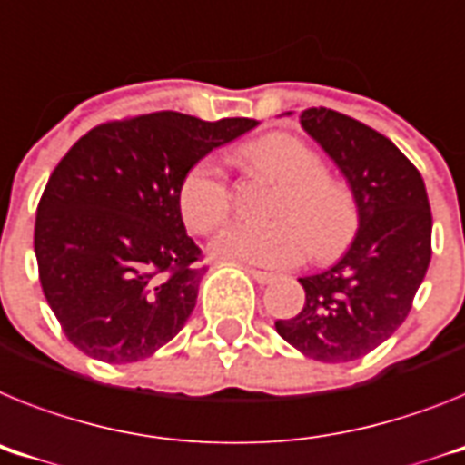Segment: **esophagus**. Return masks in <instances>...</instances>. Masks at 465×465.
Returning <instances> with one entry per match:
<instances>
[{"label":"esophagus","instance_id":"1","mask_svg":"<svg viewBox=\"0 0 465 465\" xmlns=\"http://www.w3.org/2000/svg\"><path fill=\"white\" fill-rule=\"evenodd\" d=\"M252 277L256 282H259V284H272V282L277 280V275H272V272H265V271H256V268H252Z\"/></svg>","mask_w":465,"mask_h":465}]
</instances>
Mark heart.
<instances>
[{
	"label": "heart",
	"instance_id": "obj_1",
	"mask_svg": "<svg viewBox=\"0 0 465 465\" xmlns=\"http://www.w3.org/2000/svg\"><path fill=\"white\" fill-rule=\"evenodd\" d=\"M249 172L280 185L271 206V228L232 225L218 232L209 252L228 263L289 268L305 252L320 261L348 249L360 225L355 197L327 176L322 157L289 134H268L242 148ZM232 209V190L213 162L193 164L178 185V212L194 232H212Z\"/></svg>",
	"mask_w": 465,
	"mask_h": 465
}]
</instances>
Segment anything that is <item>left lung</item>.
<instances>
[{
	"instance_id": "left-lung-1",
	"label": "left lung",
	"mask_w": 465,
	"mask_h": 465,
	"mask_svg": "<svg viewBox=\"0 0 465 465\" xmlns=\"http://www.w3.org/2000/svg\"><path fill=\"white\" fill-rule=\"evenodd\" d=\"M299 119L346 176L360 225L331 268L299 277L303 308L275 329L305 357L352 362L410 315L430 263V204L421 173L383 134L329 108H308Z\"/></svg>"
}]
</instances>
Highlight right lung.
I'll use <instances>...</instances> for the list:
<instances>
[{"instance_id":"obj_1","label":"right lung","mask_w":465,"mask_h":465,"mask_svg":"<svg viewBox=\"0 0 465 465\" xmlns=\"http://www.w3.org/2000/svg\"><path fill=\"white\" fill-rule=\"evenodd\" d=\"M253 126L153 113L96 126L67 150L39 200L35 256L73 346L101 362H138L183 329L206 268L178 212V185Z\"/></svg>"}]
</instances>
